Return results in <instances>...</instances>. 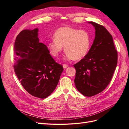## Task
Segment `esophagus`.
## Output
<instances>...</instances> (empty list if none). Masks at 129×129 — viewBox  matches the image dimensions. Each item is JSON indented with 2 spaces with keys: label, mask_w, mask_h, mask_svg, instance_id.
<instances>
[{
  "label": "esophagus",
  "mask_w": 129,
  "mask_h": 129,
  "mask_svg": "<svg viewBox=\"0 0 129 129\" xmlns=\"http://www.w3.org/2000/svg\"><path fill=\"white\" fill-rule=\"evenodd\" d=\"M62 67H63V68H64V69H66V68H68L69 66H68V65H67V64H63V65H62Z\"/></svg>",
  "instance_id": "obj_1"
}]
</instances>
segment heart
Masks as SVG:
<instances>
[{
  "label": "heart",
  "instance_id": "heart-1",
  "mask_svg": "<svg viewBox=\"0 0 129 129\" xmlns=\"http://www.w3.org/2000/svg\"><path fill=\"white\" fill-rule=\"evenodd\" d=\"M54 39L47 44L50 54L58 57L63 50L68 60H79L89 52L91 45V37L85 30H79L70 27L59 28L54 32Z\"/></svg>",
  "mask_w": 129,
  "mask_h": 129
}]
</instances>
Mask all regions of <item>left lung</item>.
<instances>
[{"label": "left lung", "mask_w": 129, "mask_h": 129, "mask_svg": "<svg viewBox=\"0 0 129 129\" xmlns=\"http://www.w3.org/2000/svg\"><path fill=\"white\" fill-rule=\"evenodd\" d=\"M95 28V38L87 54L75 64V83L85 96L99 93L109 85L117 64V51L112 37L101 25L90 21Z\"/></svg>", "instance_id": "8db88e82"}]
</instances>
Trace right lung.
I'll return each mask as SVG.
<instances>
[{
	"label": "right lung",
	"mask_w": 129,
	"mask_h": 129,
	"mask_svg": "<svg viewBox=\"0 0 129 129\" xmlns=\"http://www.w3.org/2000/svg\"><path fill=\"white\" fill-rule=\"evenodd\" d=\"M38 29L24 30L14 45V69L22 86L30 94L45 98L56 89L63 67L54 61L45 44L40 43Z\"/></svg>",
	"instance_id": "right-lung-1"
}]
</instances>
